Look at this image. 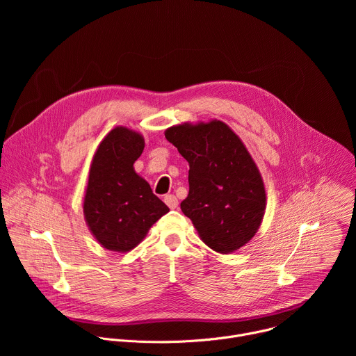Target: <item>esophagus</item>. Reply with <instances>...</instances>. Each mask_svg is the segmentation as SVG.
I'll return each instance as SVG.
<instances>
[{
    "instance_id": "1",
    "label": "esophagus",
    "mask_w": 356,
    "mask_h": 356,
    "mask_svg": "<svg viewBox=\"0 0 356 356\" xmlns=\"http://www.w3.org/2000/svg\"><path fill=\"white\" fill-rule=\"evenodd\" d=\"M165 202L168 204V207L172 209V210L177 209V206H179V200H177L176 195H173V194H168V195L165 197Z\"/></svg>"
}]
</instances>
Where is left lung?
<instances>
[{
	"label": "left lung",
	"mask_w": 356,
	"mask_h": 356,
	"mask_svg": "<svg viewBox=\"0 0 356 356\" xmlns=\"http://www.w3.org/2000/svg\"><path fill=\"white\" fill-rule=\"evenodd\" d=\"M165 136L188 162V195L180 209L201 241L224 255L246 245L262 224L266 191L241 138L218 120L173 125Z\"/></svg>",
	"instance_id": "8db88e82"
}]
</instances>
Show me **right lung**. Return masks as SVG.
<instances>
[{"instance_id": "add662e5", "label": "right lung", "mask_w": 356, "mask_h": 356, "mask_svg": "<svg viewBox=\"0 0 356 356\" xmlns=\"http://www.w3.org/2000/svg\"><path fill=\"white\" fill-rule=\"evenodd\" d=\"M143 136L115 127L99 142L91 161L84 194L86 224L97 242L113 252H129L169 207L135 169Z\"/></svg>"}]
</instances>
